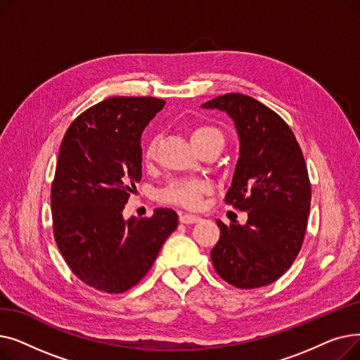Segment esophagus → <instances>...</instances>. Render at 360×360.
<instances>
[{"label":"esophagus","mask_w":360,"mask_h":360,"mask_svg":"<svg viewBox=\"0 0 360 360\" xmlns=\"http://www.w3.org/2000/svg\"><path fill=\"white\" fill-rule=\"evenodd\" d=\"M179 220L181 223H185V224H191V223H197L200 220L198 216H194V214H179Z\"/></svg>","instance_id":"34e87169"}]
</instances>
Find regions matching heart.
I'll return each mask as SVG.
<instances>
[{"mask_svg": "<svg viewBox=\"0 0 360 360\" xmlns=\"http://www.w3.org/2000/svg\"><path fill=\"white\" fill-rule=\"evenodd\" d=\"M204 140H219L223 143L221 132L210 125H200L193 129L191 141L198 143ZM156 156V141L151 140L144 150V159L153 160ZM212 182L204 178H179L170 181L160 191V200L167 204H175L185 209L197 210L202 204V197L212 191Z\"/></svg>", "mask_w": 360, "mask_h": 360, "instance_id": "b5f03b06", "label": "heart"}]
</instances>
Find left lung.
Listing matches in <instances>:
<instances>
[{
	"label": "left lung",
	"instance_id": "1",
	"mask_svg": "<svg viewBox=\"0 0 360 360\" xmlns=\"http://www.w3.org/2000/svg\"><path fill=\"white\" fill-rule=\"evenodd\" d=\"M202 108L235 121L240 151L224 202L248 212L245 224L217 220L214 270L238 289L271 285L290 269L307 232L311 182L304 155L283 118L247 94H223Z\"/></svg>",
	"mask_w": 360,
	"mask_h": 360
}]
</instances>
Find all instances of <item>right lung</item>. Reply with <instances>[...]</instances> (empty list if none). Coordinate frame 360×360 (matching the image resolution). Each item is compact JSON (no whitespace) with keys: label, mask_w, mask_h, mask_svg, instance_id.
I'll list each match as a JSON object with an SVG mask.
<instances>
[{"label":"right lung","mask_w":360,"mask_h":360,"mask_svg":"<svg viewBox=\"0 0 360 360\" xmlns=\"http://www.w3.org/2000/svg\"><path fill=\"white\" fill-rule=\"evenodd\" d=\"M163 99L113 96L90 106L63 139L51 186L53 238L67 266L87 286L122 293L147 274L178 214L124 220L141 179V132Z\"/></svg>","instance_id":"add662e5"}]
</instances>
